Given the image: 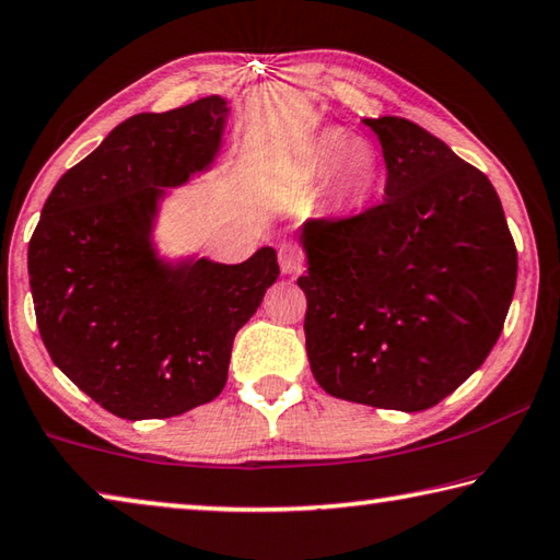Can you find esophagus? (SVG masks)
I'll use <instances>...</instances> for the list:
<instances>
[{
    "mask_svg": "<svg viewBox=\"0 0 560 560\" xmlns=\"http://www.w3.org/2000/svg\"><path fill=\"white\" fill-rule=\"evenodd\" d=\"M279 264L283 273H299L303 267V254L299 252V246L293 244H281L279 246Z\"/></svg>",
    "mask_w": 560,
    "mask_h": 560,
    "instance_id": "1",
    "label": "esophagus"
}]
</instances>
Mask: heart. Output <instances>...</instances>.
<instances>
[{"mask_svg": "<svg viewBox=\"0 0 560 560\" xmlns=\"http://www.w3.org/2000/svg\"><path fill=\"white\" fill-rule=\"evenodd\" d=\"M383 177L385 160L377 145L343 128L314 132L291 160L293 183L308 192H320V200L338 217L368 210L381 192Z\"/></svg>", "mask_w": 560, "mask_h": 560, "instance_id": "heart-1", "label": "heart"}]
</instances>
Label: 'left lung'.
Returning <instances> with one entry per match:
<instances>
[{
  "label": "left lung",
  "instance_id": "1",
  "mask_svg": "<svg viewBox=\"0 0 560 560\" xmlns=\"http://www.w3.org/2000/svg\"><path fill=\"white\" fill-rule=\"evenodd\" d=\"M383 145V205L306 222V353L340 400L420 412L485 363L516 289V246L485 173L400 116L363 118Z\"/></svg>",
  "mask_w": 560,
  "mask_h": 560
}]
</instances>
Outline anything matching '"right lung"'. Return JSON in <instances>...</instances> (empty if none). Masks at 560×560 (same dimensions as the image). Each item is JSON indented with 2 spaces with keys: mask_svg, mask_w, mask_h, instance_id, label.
Masks as SVG:
<instances>
[{
  "mask_svg": "<svg viewBox=\"0 0 560 560\" xmlns=\"http://www.w3.org/2000/svg\"><path fill=\"white\" fill-rule=\"evenodd\" d=\"M230 101L138 113L56 183L30 242L36 324L56 368L122 420H163L214 400L236 330L279 261L170 257L155 240L170 189L210 173Z\"/></svg>",
  "mask_w": 560,
  "mask_h": 560,
  "instance_id": "add662e5",
  "label": "right lung"
}]
</instances>
